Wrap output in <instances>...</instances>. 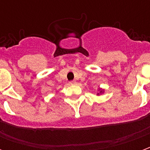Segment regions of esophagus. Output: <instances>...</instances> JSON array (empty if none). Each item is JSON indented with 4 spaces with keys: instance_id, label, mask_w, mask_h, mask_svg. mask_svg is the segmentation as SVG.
Masks as SVG:
<instances>
[{
    "instance_id": "34e87169",
    "label": "esophagus",
    "mask_w": 150,
    "mask_h": 150,
    "mask_svg": "<svg viewBox=\"0 0 150 150\" xmlns=\"http://www.w3.org/2000/svg\"><path fill=\"white\" fill-rule=\"evenodd\" d=\"M70 84H75V80H72V81H70V83H69Z\"/></svg>"
}]
</instances>
